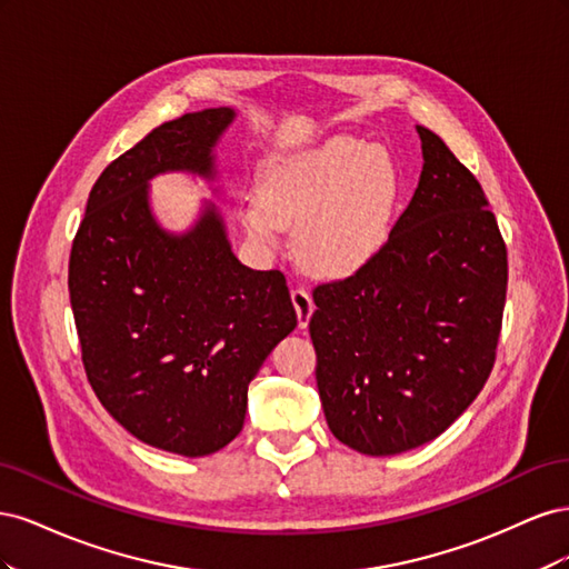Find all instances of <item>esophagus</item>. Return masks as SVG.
<instances>
[{
	"label": "esophagus",
	"instance_id": "esophagus-1",
	"mask_svg": "<svg viewBox=\"0 0 569 569\" xmlns=\"http://www.w3.org/2000/svg\"><path fill=\"white\" fill-rule=\"evenodd\" d=\"M291 303H295V308H297L299 327H306V325H308V320H311V316H313V308H316V306H313L311 291L303 289V287L291 289Z\"/></svg>",
	"mask_w": 569,
	"mask_h": 569
}]
</instances>
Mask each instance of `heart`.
Returning a JSON list of instances; mask_svg holds the SVG:
<instances>
[{
    "instance_id": "1",
    "label": "heart",
    "mask_w": 569,
    "mask_h": 569,
    "mask_svg": "<svg viewBox=\"0 0 569 569\" xmlns=\"http://www.w3.org/2000/svg\"><path fill=\"white\" fill-rule=\"evenodd\" d=\"M399 189V173L382 149L332 137L272 159L261 173V197L244 206L242 220L263 242H274L282 228H297L303 266L343 278L389 242Z\"/></svg>"
}]
</instances>
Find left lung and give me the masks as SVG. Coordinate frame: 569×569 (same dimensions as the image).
Listing matches in <instances>:
<instances>
[{"label": "left lung", "instance_id": "left-lung-1", "mask_svg": "<svg viewBox=\"0 0 569 569\" xmlns=\"http://www.w3.org/2000/svg\"><path fill=\"white\" fill-rule=\"evenodd\" d=\"M422 173L389 242L313 291L311 339L327 427L396 456L437 439L485 387L501 335L508 253L485 189L439 134L416 128Z\"/></svg>", "mask_w": 569, "mask_h": 569}]
</instances>
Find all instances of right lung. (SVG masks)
<instances>
[{"mask_svg": "<svg viewBox=\"0 0 569 569\" xmlns=\"http://www.w3.org/2000/svg\"><path fill=\"white\" fill-rule=\"evenodd\" d=\"M234 116L230 107L184 113L109 163L68 266L97 399L132 437L184 458L242 432L249 382L297 327L284 274L239 263L213 203L203 201L184 232L166 230L151 209L157 176L216 180V144Z\"/></svg>", "mask_w": 569, "mask_h": 569, "instance_id": "obj_1", "label": "right lung"}]
</instances>
